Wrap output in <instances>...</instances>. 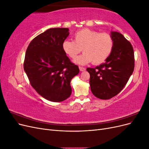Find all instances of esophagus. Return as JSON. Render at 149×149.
<instances>
[{
    "label": "esophagus",
    "instance_id": "esophagus-1",
    "mask_svg": "<svg viewBox=\"0 0 149 149\" xmlns=\"http://www.w3.org/2000/svg\"><path fill=\"white\" fill-rule=\"evenodd\" d=\"M79 68L80 71H85V70H86V69L84 68L81 67V66H79Z\"/></svg>",
    "mask_w": 149,
    "mask_h": 149
}]
</instances>
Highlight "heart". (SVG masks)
Wrapping results in <instances>:
<instances>
[{
	"label": "heart",
	"mask_w": 149,
	"mask_h": 149,
	"mask_svg": "<svg viewBox=\"0 0 149 149\" xmlns=\"http://www.w3.org/2000/svg\"><path fill=\"white\" fill-rule=\"evenodd\" d=\"M73 38L74 41L65 40L62 43V48L73 60L76 59L82 49L84 53L75 60L80 65L91 61L94 65L101 64L109 58L113 49L114 40L108 33L83 29L75 32Z\"/></svg>",
	"instance_id": "heart-1"
}]
</instances>
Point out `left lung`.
Returning <instances> with one entry per match:
<instances>
[{
	"mask_svg": "<svg viewBox=\"0 0 149 149\" xmlns=\"http://www.w3.org/2000/svg\"><path fill=\"white\" fill-rule=\"evenodd\" d=\"M114 47L104 63L95 68H88L90 87L94 96L109 100L118 94L127 84L134 70V52L131 43L121 33L111 31Z\"/></svg>",
	"mask_w": 149,
	"mask_h": 149,
	"instance_id": "obj_1",
	"label": "left lung"
}]
</instances>
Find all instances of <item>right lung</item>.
Returning <instances> with one entry per match:
<instances>
[{
	"instance_id": "obj_1",
	"label": "right lung",
	"mask_w": 149,
	"mask_h": 149,
	"mask_svg": "<svg viewBox=\"0 0 149 149\" xmlns=\"http://www.w3.org/2000/svg\"><path fill=\"white\" fill-rule=\"evenodd\" d=\"M69 34L68 28L49 29L34 38L26 49L24 70L31 86L48 101L68 98L71 80L79 72L62 48Z\"/></svg>"
}]
</instances>
